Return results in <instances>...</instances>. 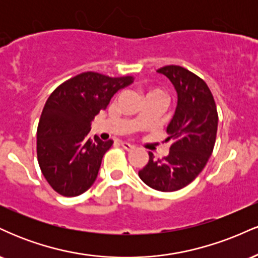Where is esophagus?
<instances>
[{"mask_svg": "<svg viewBox=\"0 0 258 258\" xmlns=\"http://www.w3.org/2000/svg\"><path fill=\"white\" fill-rule=\"evenodd\" d=\"M121 147L123 148V149H126V150H132V149H135V146H132V144H130V143H127V142H121Z\"/></svg>", "mask_w": 258, "mask_h": 258, "instance_id": "obj_1", "label": "esophagus"}]
</instances>
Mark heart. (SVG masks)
Returning <instances> with one entry per match:
<instances>
[{
	"label": "heart",
	"mask_w": 258,
	"mask_h": 258,
	"mask_svg": "<svg viewBox=\"0 0 258 258\" xmlns=\"http://www.w3.org/2000/svg\"><path fill=\"white\" fill-rule=\"evenodd\" d=\"M152 92H159V91H152ZM152 92H149V93H152Z\"/></svg>",
	"instance_id": "1"
}]
</instances>
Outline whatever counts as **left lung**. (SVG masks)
I'll use <instances>...</instances> for the list:
<instances>
[{
  "mask_svg": "<svg viewBox=\"0 0 258 258\" xmlns=\"http://www.w3.org/2000/svg\"><path fill=\"white\" fill-rule=\"evenodd\" d=\"M172 82L177 91V108L167 126L170 153L149 161L139 171L141 179L160 191H176L199 176L214 152L218 114L209 86L203 79L178 65L156 70Z\"/></svg>",
  "mask_w": 258,
  "mask_h": 258,
  "instance_id": "left-lung-1",
  "label": "left lung"
}]
</instances>
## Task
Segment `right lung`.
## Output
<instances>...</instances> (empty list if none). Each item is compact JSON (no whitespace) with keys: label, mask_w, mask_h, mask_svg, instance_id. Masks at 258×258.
<instances>
[{"label":"right lung","mask_w":258,"mask_h":258,"mask_svg":"<svg viewBox=\"0 0 258 258\" xmlns=\"http://www.w3.org/2000/svg\"><path fill=\"white\" fill-rule=\"evenodd\" d=\"M133 76L79 74L59 85L47 99L37 126V161L48 184L63 197L91 188L104 154L114 142L90 138L91 122Z\"/></svg>","instance_id":"obj_1"}]
</instances>
